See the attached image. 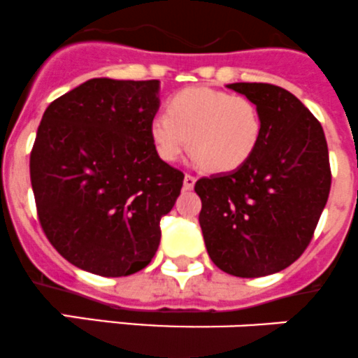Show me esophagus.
<instances>
[{
    "label": "esophagus",
    "instance_id": "obj_1",
    "mask_svg": "<svg viewBox=\"0 0 358 358\" xmlns=\"http://www.w3.org/2000/svg\"><path fill=\"white\" fill-rule=\"evenodd\" d=\"M194 185H196V176L185 175V178H183V189L192 190Z\"/></svg>",
    "mask_w": 358,
    "mask_h": 358
}]
</instances>
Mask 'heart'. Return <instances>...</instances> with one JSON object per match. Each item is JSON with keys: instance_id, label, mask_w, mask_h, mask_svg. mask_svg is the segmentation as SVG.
Segmentation results:
<instances>
[{"instance_id": "obj_1", "label": "heart", "mask_w": 358, "mask_h": 358, "mask_svg": "<svg viewBox=\"0 0 358 358\" xmlns=\"http://www.w3.org/2000/svg\"><path fill=\"white\" fill-rule=\"evenodd\" d=\"M262 122L257 106L243 96L210 87H190L173 96L168 113L150 120V140L166 162L187 147L192 161L210 171H234L255 152Z\"/></svg>"}]
</instances>
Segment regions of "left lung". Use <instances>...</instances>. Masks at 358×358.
Masks as SVG:
<instances>
[{
	"label": "left lung",
	"instance_id": "obj_1",
	"mask_svg": "<svg viewBox=\"0 0 358 358\" xmlns=\"http://www.w3.org/2000/svg\"><path fill=\"white\" fill-rule=\"evenodd\" d=\"M227 87L257 106L262 131L245 164L197 180L199 225L218 269L259 278L289 267L310 245L331 190L327 141L292 92L271 83Z\"/></svg>",
	"mask_w": 358,
	"mask_h": 358
}]
</instances>
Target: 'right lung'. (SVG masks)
Masks as SVG:
<instances>
[{"label": "right lung", "instance_id": "add662e5", "mask_svg": "<svg viewBox=\"0 0 358 358\" xmlns=\"http://www.w3.org/2000/svg\"><path fill=\"white\" fill-rule=\"evenodd\" d=\"M159 80L91 78L48 105L29 171L40 224L73 266L117 278L141 271L161 241L183 173L150 140Z\"/></svg>", "mask_w": 358, "mask_h": 358}]
</instances>
